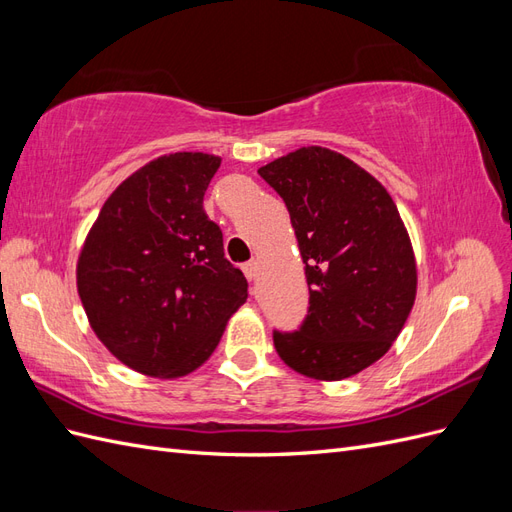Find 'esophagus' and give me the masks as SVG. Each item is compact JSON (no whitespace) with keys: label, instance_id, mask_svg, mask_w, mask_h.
<instances>
[{"label":"esophagus","instance_id":"34e87169","mask_svg":"<svg viewBox=\"0 0 512 512\" xmlns=\"http://www.w3.org/2000/svg\"><path fill=\"white\" fill-rule=\"evenodd\" d=\"M243 273H245L247 280H256L258 273H260V262H258L256 258L250 260V262H245V265H243Z\"/></svg>","mask_w":512,"mask_h":512}]
</instances>
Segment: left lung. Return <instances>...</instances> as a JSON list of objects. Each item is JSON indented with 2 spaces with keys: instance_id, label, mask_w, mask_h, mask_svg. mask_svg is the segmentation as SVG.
Listing matches in <instances>:
<instances>
[{
  "instance_id": "obj_1",
  "label": "left lung",
  "mask_w": 512,
  "mask_h": 512,
  "mask_svg": "<svg viewBox=\"0 0 512 512\" xmlns=\"http://www.w3.org/2000/svg\"><path fill=\"white\" fill-rule=\"evenodd\" d=\"M284 198L309 286L301 331L273 333L305 378L356 376L391 350L416 299L408 228L384 185L327 147H301L258 168Z\"/></svg>"
}]
</instances>
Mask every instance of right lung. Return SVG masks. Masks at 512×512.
Instances as JSON below:
<instances>
[{"label":"right lung","mask_w":512,"mask_h":512,"mask_svg":"<svg viewBox=\"0 0 512 512\" xmlns=\"http://www.w3.org/2000/svg\"><path fill=\"white\" fill-rule=\"evenodd\" d=\"M220 156L166 153L121 181L76 260V290L96 337L143 376L192 374L247 299L203 209Z\"/></svg>","instance_id":"obj_1"}]
</instances>
